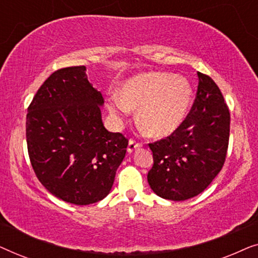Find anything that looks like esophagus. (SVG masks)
<instances>
[{
    "mask_svg": "<svg viewBox=\"0 0 258 258\" xmlns=\"http://www.w3.org/2000/svg\"><path fill=\"white\" fill-rule=\"evenodd\" d=\"M141 147H142V144L136 142V141H134V140H130L129 144H128V153H133L134 150L139 149V148H141Z\"/></svg>",
    "mask_w": 258,
    "mask_h": 258,
    "instance_id": "1",
    "label": "esophagus"
}]
</instances>
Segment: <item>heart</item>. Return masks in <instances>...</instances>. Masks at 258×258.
<instances>
[{"label":"heart","instance_id":"1","mask_svg":"<svg viewBox=\"0 0 258 258\" xmlns=\"http://www.w3.org/2000/svg\"><path fill=\"white\" fill-rule=\"evenodd\" d=\"M192 88L184 77L169 73L134 76L111 95L109 111L122 117L137 108V121L151 136L170 135L184 121L191 104Z\"/></svg>","mask_w":258,"mask_h":258}]
</instances>
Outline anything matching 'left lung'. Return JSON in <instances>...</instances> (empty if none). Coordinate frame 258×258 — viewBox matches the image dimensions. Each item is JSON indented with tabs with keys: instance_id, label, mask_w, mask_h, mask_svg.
Listing matches in <instances>:
<instances>
[{
	"instance_id": "1",
	"label": "left lung",
	"mask_w": 258,
	"mask_h": 258,
	"mask_svg": "<svg viewBox=\"0 0 258 258\" xmlns=\"http://www.w3.org/2000/svg\"><path fill=\"white\" fill-rule=\"evenodd\" d=\"M199 87L191 110L167 139L150 143L154 165L148 183L157 196L185 201L204 191L223 167L230 112L220 88L197 73Z\"/></svg>"
}]
</instances>
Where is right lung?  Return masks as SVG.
<instances>
[{
  "mask_svg": "<svg viewBox=\"0 0 258 258\" xmlns=\"http://www.w3.org/2000/svg\"><path fill=\"white\" fill-rule=\"evenodd\" d=\"M86 67L52 73L28 108L26 136L33 169L45 189L64 202L87 206L114 184L128 140L102 122L101 91Z\"/></svg>",
  "mask_w": 258,
  "mask_h": 258,
  "instance_id": "1",
  "label": "right lung"
}]
</instances>
